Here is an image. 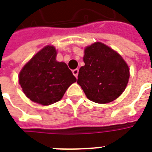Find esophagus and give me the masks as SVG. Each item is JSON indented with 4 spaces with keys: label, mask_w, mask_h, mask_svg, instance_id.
<instances>
[{
    "label": "esophagus",
    "mask_w": 152,
    "mask_h": 152,
    "mask_svg": "<svg viewBox=\"0 0 152 152\" xmlns=\"http://www.w3.org/2000/svg\"><path fill=\"white\" fill-rule=\"evenodd\" d=\"M72 73L74 76H76V78H77V76H78V73H79V69L78 68H76V69H74L72 71Z\"/></svg>",
    "instance_id": "esophagus-1"
}]
</instances>
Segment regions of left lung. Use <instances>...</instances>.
<instances>
[{
    "instance_id": "obj_1",
    "label": "left lung",
    "mask_w": 152,
    "mask_h": 152,
    "mask_svg": "<svg viewBox=\"0 0 152 152\" xmlns=\"http://www.w3.org/2000/svg\"><path fill=\"white\" fill-rule=\"evenodd\" d=\"M77 83L86 97L97 103H108L121 96L127 86L129 69L122 57L101 42L87 46Z\"/></svg>"
}]
</instances>
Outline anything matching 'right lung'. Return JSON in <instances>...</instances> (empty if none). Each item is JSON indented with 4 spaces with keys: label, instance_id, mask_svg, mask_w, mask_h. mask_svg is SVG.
Listing matches in <instances>:
<instances>
[{
    "label": "right lung",
    "instance_id": "right-lung-1",
    "mask_svg": "<svg viewBox=\"0 0 152 152\" xmlns=\"http://www.w3.org/2000/svg\"><path fill=\"white\" fill-rule=\"evenodd\" d=\"M55 48L47 45L25 65L18 76L25 95L47 106L59 101L76 79L65 63L57 62Z\"/></svg>",
    "mask_w": 152,
    "mask_h": 152
}]
</instances>
